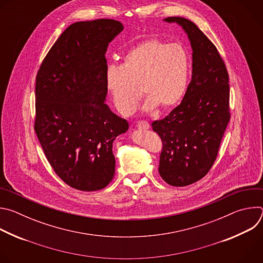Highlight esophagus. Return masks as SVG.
<instances>
[{"label": "esophagus", "mask_w": 263, "mask_h": 263, "mask_svg": "<svg viewBox=\"0 0 263 263\" xmlns=\"http://www.w3.org/2000/svg\"><path fill=\"white\" fill-rule=\"evenodd\" d=\"M136 127L140 130H147V129H149V127H151V126H149V124L145 121H140V122L137 123Z\"/></svg>", "instance_id": "34e87169"}]
</instances>
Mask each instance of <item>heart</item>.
Listing matches in <instances>:
<instances>
[{"label": "heart", "instance_id": "obj_1", "mask_svg": "<svg viewBox=\"0 0 263 263\" xmlns=\"http://www.w3.org/2000/svg\"><path fill=\"white\" fill-rule=\"evenodd\" d=\"M190 73V56L182 46L147 40L130 49L120 66H109L105 82L118 111L129 117L142 95L135 86H141L147 96L142 106L144 112H152L159 106L166 109L183 99Z\"/></svg>", "mask_w": 263, "mask_h": 263}]
</instances>
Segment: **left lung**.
<instances>
[{
    "label": "left lung",
    "mask_w": 263,
    "mask_h": 263,
    "mask_svg": "<svg viewBox=\"0 0 263 263\" xmlns=\"http://www.w3.org/2000/svg\"><path fill=\"white\" fill-rule=\"evenodd\" d=\"M187 34L193 49V76L181 104L163 120L152 124L163 147L161 178L172 186H186L211 168L230 120L229 76L215 46L196 24L166 17Z\"/></svg>",
    "instance_id": "8db88e82"
}]
</instances>
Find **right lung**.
<instances>
[{
	"instance_id": "1",
	"label": "right lung",
	"mask_w": 263,
	"mask_h": 263,
	"mask_svg": "<svg viewBox=\"0 0 263 263\" xmlns=\"http://www.w3.org/2000/svg\"><path fill=\"white\" fill-rule=\"evenodd\" d=\"M123 29L109 18L71 24L36 76L37 138L59 178L79 191L102 190L114 179L112 145L129 128L105 103V54Z\"/></svg>"
}]
</instances>
